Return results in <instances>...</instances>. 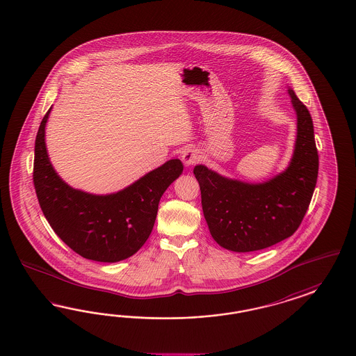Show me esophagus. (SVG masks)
<instances>
[{
	"label": "esophagus",
	"instance_id": "1",
	"mask_svg": "<svg viewBox=\"0 0 356 356\" xmlns=\"http://www.w3.org/2000/svg\"><path fill=\"white\" fill-rule=\"evenodd\" d=\"M199 159H200V153L194 147H186L181 154V159L186 166H191L193 163H197Z\"/></svg>",
	"mask_w": 356,
	"mask_h": 356
}]
</instances>
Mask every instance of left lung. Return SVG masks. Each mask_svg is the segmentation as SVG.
Returning <instances> with one entry per match:
<instances>
[{"mask_svg":"<svg viewBox=\"0 0 356 356\" xmlns=\"http://www.w3.org/2000/svg\"><path fill=\"white\" fill-rule=\"evenodd\" d=\"M297 115V136L288 168L273 178L250 184L197 165L202 209L211 236L225 250L253 252L291 236L309 209L318 177L313 120L288 88Z\"/></svg>","mask_w":356,"mask_h":356,"instance_id":"8db88e82","label":"left lung"}]
</instances>
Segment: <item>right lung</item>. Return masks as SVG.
I'll return each instance as SVG.
<instances>
[{"instance_id":"add662e5","label":"right lung","mask_w":356,"mask_h":356,"mask_svg":"<svg viewBox=\"0 0 356 356\" xmlns=\"http://www.w3.org/2000/svg\"><path fill=\"white\" fill-rule=\"evenodd\" d=\"M51 108L37 133L33 174L44 218L84 259L118 263L131 257L152 234L159 199L184 172L181 159L165 162L118 193L96 195L74 188L55 172L47 154L44 128Z\"/></svg>"}]
</instances>
